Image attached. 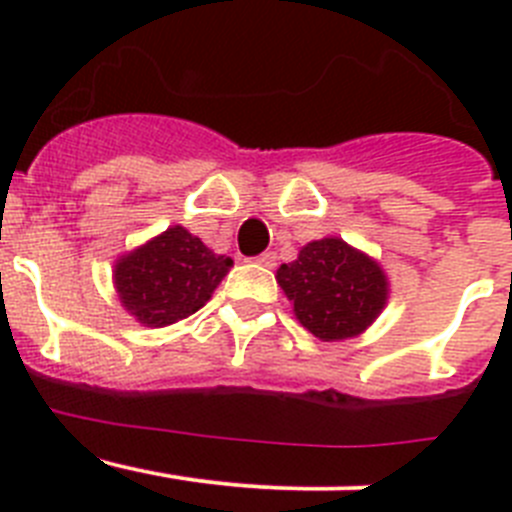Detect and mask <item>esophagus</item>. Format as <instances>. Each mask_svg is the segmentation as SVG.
I'll list each match as a JSON object with an SVG mask.
<instances>
[{"label":"esophagus","mask_w":512,"mask_h":512,"mask_svg":"<svg viewBox=\"0 0 512 512\" xmlns=\"http://www.w3.org/2000/svg\"><path fill=\"white\" fill-rule=\"evenodd\" d=\"M253 261H256L259 266H269V269H271V266L277 264V256H274V253H261V256H256Z\"/></svg>","instance_id":"obj_1"}]
</instances>
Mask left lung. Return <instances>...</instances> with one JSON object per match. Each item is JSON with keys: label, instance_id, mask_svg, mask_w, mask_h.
I'll list each match as a JSON object with an SVG mask.
<instances>
[{"label": "left lung", "instance_id": "1", "mask_svg": "<svg viewBox=\"0 0 512 512\" xmlns=\"http://www.w3.org/2000/svg\"><path fill=\"white\" fill-rule=\"evenodd\" d=\"M277 282L295 305L297 320L320 341L364 333L390 295L382 266L341 238L302 246L292 264L279 266Z\"/></svg>", "mask_w": 512, "mask_h": 512}]
</instances>
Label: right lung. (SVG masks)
<instances>
[{
  "label": "right lung",
  "instance_id": "obj_1",
  "mask_svg": "<svg viewBox=\"0 0 512 512\" xmlns=\"http://www.w3.org/2000/svg\"><path fill=\"white\" fill-rule=\"evenodd\" d=\"M230 266V256H217L187 228L171 225L120 256L112 277L122 307L138 323L164 328L200 310Z\"/></svg>",
  "mask_w": 512,
  "mask_h": 512
}]
</instances>
